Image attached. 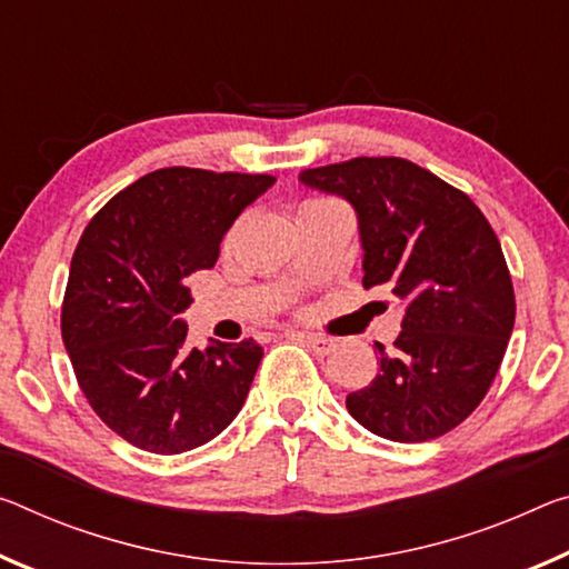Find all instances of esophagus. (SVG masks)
Instances as JSON below:
<instances>
[{"label":"esophagus","mask_w":569,"mask_h":569,"mask_svg":"<svg viewBox=\"0 0 569 569\" xmlns=\"http://www.w3.org/2000/svg\"><path fill=\"white\" fill-rule=\"evenodd\" d=\"M299 337L321 357H327V355H331L333 349H337V341L327 339V337H317V333H299Z\"/></svg>","instance_id":"obj_1"}]
</instances>
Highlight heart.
Wrapping results in <instances>:
<instances>
[{"label":"heart","instance_id":"heart-1","mask_svg":"<svg viewBox=\"0 0 569 569\" xmlns=\"http://www.w3.org/2000/svg\"><path fill=\"white\" fill-rule=\"evenodd\" d=\"M311 202H323V200H311Z\"/></svg>","mask_w":569,"mask_h":569}]
</instances>
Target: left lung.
I'll return each instance as SVG.
<instances>
[{
  "instance_id": "left-lung-1",
  "label": "left lung",
  "mask_w": 569,
  "mask_h": 569,
  "mask_svg": "<svg viewBox=\"0 0 569 569\" xmlns=\"http://www.w3.org/2000/svg\"><path fill=\"white\" fill-rule=\"evenodd\" d=\"M299 182L357 212L365 288L402 306L380 372L347 395L359 426L395 443H426L489 392L513 329V288L499 238L471 197L398 157L303 169Z\"/></svg>"
}]
</instances>
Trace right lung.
Listing matches in <instances>:
<instances>
[{
	"instance_id": "1",
	"label": "right lung",
	"mask_w": 569,
	"mask_h": 569,
	"mask_svg": "<svg viewBox=\"0 0 569 569\" xmlns=\"http://www.w3.org/2000/svg\"><path fill=\"white\" fill-rule=\"evenodd\" d=\"M270 174L167 167L108 202L80 236L62 301V341L80 390L108 428L149 453L210 443L248 398L263 347L187 349V278L218 263L220 242Z\"/></svg>"
}]
</instances>
